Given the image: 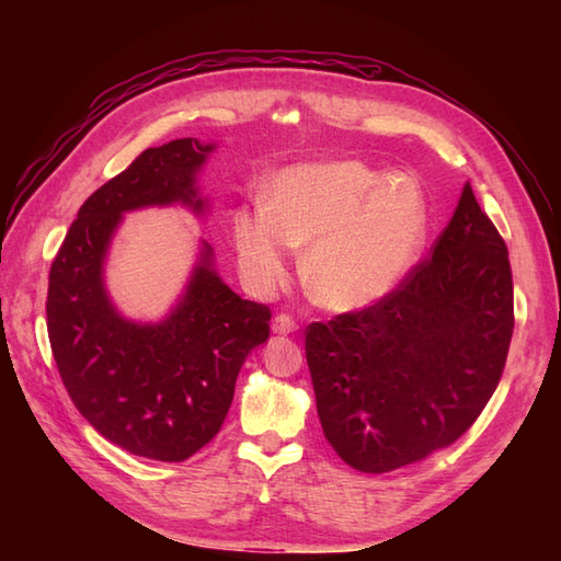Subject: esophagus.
Instances as JSON below:
<instances>
[{
    "label": "esophagus",
    "instance_id": "esophagus-1",
    "mask_svg": "<svg viewBox=\"0 0 561 561\" xmlns=\"http://www.w3.org/2000/svg\"><path fill=\"white\" fill-rule=\"evenodd\" d=\"M274 334H295L297 332V322L290 318V316H276V320H274Z\"/></svg>",
    "mask_w": 561,
    "mask_h": 561
}]
</instances>
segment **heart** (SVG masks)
Wrapping results in <instances>:
<instances>
[{
	"label": "heart",
	"instance_id": "obj_1",
	"mask_svg": "<svg viewBox=\"0 0 561 561\" xmlns=\"http://www.w3.org/2000/svg\"><path fill=\"white\" fill-rule=\"evenodd\" d=\"M428 227V198L412 175H383L353 159L304 163L271 180L268 203L233 213V250L250 290L268 297L290 276L295 248H307L311 297L348 313L396 290Z\"/></svg>",
	"mask_w": 561,
	"mask_h": 561
}]
</instances>
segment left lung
<instances>
[{"instance_id":"8db88e82","label":"left lung","mask_w":561,"mask_h":561,"mask_svg":"<svg viewBox=\"0 0 561 561\" xmlns=\"http://www.w3.org/2000/svg\"><path fill=\"white\" fill-rule=\"evenodd\" d=\"M513 328L507 248L466 182L433 257L398 290L307 328L328 443L360 472L396 470L451 445L494 396Z\"/></svg>"}]
</instances>
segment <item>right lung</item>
Masks as SVG:
<instances>
[{"instance_id":"1","label":"right lung","mask_w":561,"mask_h":561,"mask_svg":"<svg viewBox=\"0 0 561 561\" xmlns=\"http://www.w3.org/2000/svg\"><path fill=\"white\" fill-rule=\"evenodd\" d=\"M215 149L182 138L142 151L79 208L48 274V339L75 407L116 447L165 463L190 458L222 428L236 377L268 339L271 311L231 290L206 241L157 322L122 313L105 266L126 213H210L198 173Z\"/></svg>"}]
</instances>
